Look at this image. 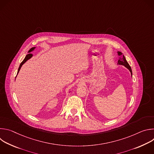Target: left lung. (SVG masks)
<instances>
[{"instance_id": "1", "label": "left lung", "mask_w": 154, "mask_h": 154, "mask_svg": "<svg viewBox=\"0 0 154 154\" xmlns=\"http://www.w3.org/2000/svg\"><path fill=\"white\" fill-rule=\"evenodd\" d=\"M118 55L119 57V60H118V64L124 66L125 67H126L130 71V72L131 73V76H132V71H131V67L130 66L129 64L127 63V61L124 55H123L122 52H118Z\"/></svg>"}]
</instances>
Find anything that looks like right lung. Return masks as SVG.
Segmentation results:
<instances>
[{"label":"right lung","instance_id":"add662e5","mask_svg":"<svg viewBox=\"0 0 154 154\" xmlns=\"http://www.w3.org/2000/svg\"><path fill=\"white\" fill-rule=\"evenodd\" d=\"M35 49V47H34V48H31L29 51V52H28V54L26 56V57H25V58L24 59V60L21 62V63L20 64V66H19V68H18V71H17V74L19 73V71H20V68L22 67V66H23L28 60H29L30 58H31L32 57V56H33V55L32 54H30V52H32L33 51H34V49Z\"/></svg>","mask_w":154,"mask_h":154}]
</instances>
